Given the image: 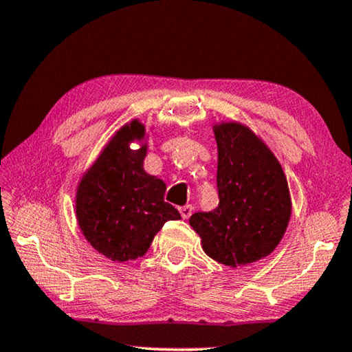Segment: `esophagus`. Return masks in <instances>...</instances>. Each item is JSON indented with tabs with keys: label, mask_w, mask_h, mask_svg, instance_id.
I'll return each instance as SVG.
<instances>
[{
	"label": "esophagus",
	"mask_w": 352,
	"mask_h": 352,
	"mask_svg": "<svg viewBox=\"0 0 352 352\" xmlns=\"http://www.w3.org/2000/svg\"><path fill=\"white\" fill-rule=\"evenodd\" d=\"M180 214H182L183 219H189L190 214H192V206H190V205L182 206V208H180Z\"/></svg>",
	"instance_id": "34e87169"
}]
</instances>
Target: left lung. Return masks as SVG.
<instances>
[{
	"instance_id": "1",
	"label": "left lung",
	"mask_w": 352,
	"mask_h": 352,
	"mask_svg": "<svg viewBox=\"0 0 352 352\" xmlns=\"http://www.w3.org/2000/svg\"><path fill=\"white\" fill-rule=\"evenodd\" d=\"M219 206L195 212L189 223L204 252L220 264L241 267L270 254L290 219L289 184L281 164L241 124L216 127Z\"/></svg>"
}]
</instances>
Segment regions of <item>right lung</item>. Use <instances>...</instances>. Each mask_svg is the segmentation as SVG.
Listing matches in <instances>:
<instances>
[{"instance_id":"obj_1","label":"right lung","mask_w":352,"mask_h":352,"mask_svg":"<svg viewBox=\"0 0 352 352\" xmlns=\"http://www.w3.org/2000/svg\"><path fill=\"white\" fill-rule=\"evenodd\" d=\"M138 121L115 135L98 162L82 178L76 195V214L85 239L115 262L141 258L153 236L180 212L164 201L166 184L142 169L146 146L130 148L141 140Z\"/></svg>"}]
</instances>
